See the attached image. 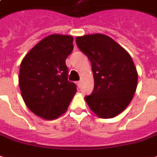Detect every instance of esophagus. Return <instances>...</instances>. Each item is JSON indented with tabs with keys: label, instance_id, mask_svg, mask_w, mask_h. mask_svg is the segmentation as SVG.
Returning a JSON list of instances; mask_svg holds the SVG:
<instances>
[{
	"label": "esophagus",
	"instance_id": "esophagus-1",
	"mask_svg": "<svg viewBox=\"0 0 157 157\" xmlns=\"http://www.w3.org/2000/svg\"><path fill=\"white\" fill-rule=\"evenodd\" d=\"M77 83L78 86L80 87V85H81V81H78V82H77V83Z\"/></svg>",
	"mask_w": 157,
	"mask_h": 157
}]
</instances>
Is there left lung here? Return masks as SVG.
Returning a JSON list of instances; mask_svg holds the SVG:
<instances>
[{
    "label": "left lung",
    "instance_id": "left-lung-1",
    "mask_svg": "<svg viewBox=\"0 0 157 157\" xmlns=\"http://www.w3.org/2000/svg\"><path fill=\"white\" fill-rule=\"evenodd\" d=\"M76 43L91 62L94 74V91L84 97L85 101L98 117H115L129 105L136 90L138 73L132 58L104 34L77 36Z\"/></svg>",
    "mask_w": 157,
    "mask_h": 157
}]
</instances>
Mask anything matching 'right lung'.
I'll return each mask as SVG.
<instances>
[{
  "instance_id": "obj_1",
  "label": "right lung",
  "mask_w": 157,
  "mask_h": 157,
  "mask_svg": "<svg viewBox=\"0 0 157 157\" xmlns=\"http://www.w3.org/2000/svg\"><path fill=\"white\" fill-rule=\"evenodd\" d=\"M73 36L52 34L31 49L21 63L19 86L27 108L44 120L66 112L77 92L67 80L65 60L73 49Z\"/></svg>"
}]
</instances>
